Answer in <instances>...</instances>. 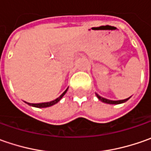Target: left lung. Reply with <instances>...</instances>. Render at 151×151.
Returning <instances> with one entry per match:
<instances>
[{"label":"left lung","mask_w":151,"mask_h":151,"mask_svg":"<svg viewBox=\"0 0 151 151\" xmlns=\"http://www.w3.org/2000/svg\"><path fill=\"white\" fill-rule=\"evenodd\" d=\"M96 96L98 97V99H99V100H101V101H103V102L108 103V104H119V103H123V102H125V101H128V100L129 99V98H127V99H124V100L112 101V100H108V99H106V98H104V97H101V96H99L98 94H96Z\"/></svg>","instance_id":"8db88e82"}]
</instances>
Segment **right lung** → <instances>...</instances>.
<instances>
[{
	"label": "right lung",
	"mask_w": 151,
	"mask_h": 151,
	"mask_svg": "<svg viewBox=\"0 0 151 151\" xmlns=\"http://www.w3.org/2000/svg\"><path fill=\"white\" fill-rule=\"evenodd\" d=\"M67 90H68V88H67L66 90L62 94H61L60 96H59L58 98H56L55 100L54 101H49V102H42V103H28L27 102V104L28 105H30V106H32V107H50V106H52V105H54L55 103H57L58 101H60L61 98L63 97V96L66 93Z\"/></svg>",
	"instance_id": "1"
}]
</instances>
